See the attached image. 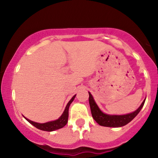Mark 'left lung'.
Instances as JSON below:
<instances>
[{
    "mask_svg": "<svg viewBox=\"0 0 158 158\" xmlns=\"http://www.w3.org/2000/svg\"><path fill=\"white\" fill-rule=\"evenodd\" d=\"M88 94H89V104L92 117L98 124L106 127H115L116 128V127L126 126L139 114L144 105L145 101H146V99H145L141 106L132 113L125 114V115H109V114H104L102 111H101L90 92H88Z\"/></svg>",
    "mask_w": 158,
    "mask_h": 158,
    "instance_id": "obj_1",
    "label": "left lung"
}]
</instances>
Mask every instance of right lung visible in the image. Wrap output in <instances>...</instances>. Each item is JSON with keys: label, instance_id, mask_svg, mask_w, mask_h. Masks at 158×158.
Wrapping results in <instances>:
<instances>
[{"label": "right lung", "instance_id": "right-lung-1", "mask_svg": "<svg viewBox=\"0 0 158 158\" xmlns=\"http://www.w3.org/2000/svg\"><path fill=\"white\" fill-rule=\"evenodd\" d=\"M76 95L73 96L72 97V99L69 101V102L67 105L66 108L63 112L62 115L59 117V119H56V120L54 121H50V122H48L45 123H38L35 122H33V121L30 120V119H27L25 117V119L28 121L29 123H31L32 126H34L35 128H39L40 130H42V131H55V130L59 129V128H63L65 125L67 124L68 123V110H69V107H70V104H71L72 102L73 101L74 98H75Z\"/></svg>", "mask_w": 158, "mask_h": 158}]
</instances>
